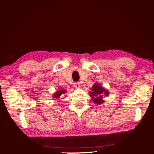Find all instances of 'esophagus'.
Instances as JSON below:
<instances>
[{"instance_id": "esophagus-1", "label": "esophagus", "mask_w": 154, "mask_h": 154, "mask_svg": "<svg viewBox=\"0 0 154 154\" xmlns=\"http://www.w3.org/2000/svg\"><path fill=\"white\" fill-rule=\"evenodd\" d=\"M74 87H75V88H79V87H81V85H80L79 82L75 83H74Z\"/></svg>"}]
</instances>
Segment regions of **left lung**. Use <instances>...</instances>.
I'll list each match as a JSON object with an SVG mask.
<instances>
[{"instance_id":"8db88e82","label":"left lung","mask_w":154,"mask_h":154,"mask_svg":"<svg viewBox=\"0 0 154 154\" xmlns=\"http://www.w3.org/2000/svg\"><path fill=\"white\" fill-rule=\"evenodd\" d=\"M89 94L95 103L100 105L104 102L103 99V96H107L109 95V92L99 83H95V85H93L91 88V91L89 93Z\"/></svg>"}]
</instances>
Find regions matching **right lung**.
<instances>
[{
	"label": "right lung",
	"instance_id": "right-lung-1",
	"mask_svg": "<svg viewBox=\"0 0 154 154\" xmlns=\"http://www.w3.org/2000/svg\"><path fill=\"white\" fill-rule=\"evenodd\" d=\"M65 93H66V91H65V89H59L58 91L56 92V93H55V94H54V95L53 96V97H55V98H59V97H61V96L63 94H65Z\"/></svg>",
	"mask_w": 154,
	"mask_h": 154
}]
</instances>
